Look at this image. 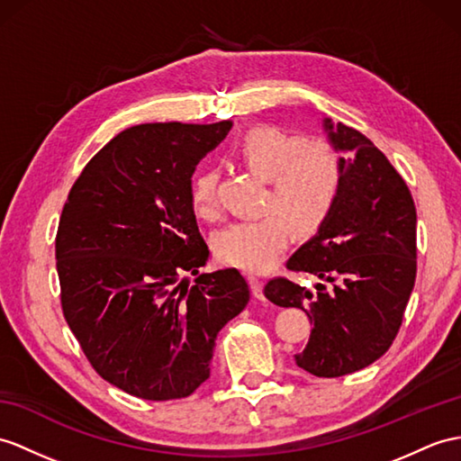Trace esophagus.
Masks as SVG:
<instances>
[{"mask_svg":"<svg viewBox=\"0 0 461 461\" xmlns=\"http://www.w3.org/2000/svg\"><path fill=\"white\" fill-rule=\"evenodd\" d=\"M249 282H250V287H252V295H254L256 299H264L262 279H260V277H256V276H250V277H249Z\"/></svg>","mask_w":461,"mask_h":461,"instance_id":"34e87169","label":"esophagus"}]
</instances>
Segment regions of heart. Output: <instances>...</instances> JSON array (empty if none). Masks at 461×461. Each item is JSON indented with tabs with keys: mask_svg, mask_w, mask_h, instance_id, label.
Here are the masks:
<instances>
[{
	"mask_svg": "<svg viewBox=\"0 0 461 461\" xmlns=\"http://www.w3.org/2000/svg\"><path fill=\"white\" fill-rule=\"evenodd\" d=\"M234 156L266 179V215L232 222L217 232L212 249L222 264L260 274L284 256L291 229L309 237L327 222L340 197L342 158L329 142L303 140L272 125L246 131L234 144ZM189 201L199 219H219L215 170H201L192 179Z\"/></svg>",
	"mask_w": 461,
	"mask_h": 461,
	"instance_id": "b5f03b06",
	"label": "heart"
}]
</instances>
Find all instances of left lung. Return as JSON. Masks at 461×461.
<instances>
[{
  "mask_svg": "<svg viewBox=\"0 0 461 461\" xmlns=\"http://www.w3.org/2000/svg\"><path fill=\"white\" fill-rule=\"evenodd\" d=\"M344 150L340 197L327 222L287 260V269L321 282L301 287L269 279L264 295L297 307L312 324L301 369L342 377L374 364L395 340L417 277V209L405 179L360 131L324 121Z\"/></svg>",
  "mask_w": 461,
  "mask_h": 461,
  "instance_id": "obj_1",
  "label": "left lung"
}]
</instances>
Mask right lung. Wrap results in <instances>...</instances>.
I'll return each instance as SVG.
<instances>
[{
  "instance_id": "1",
  "label": "right lung",
  "mask_w": 461,
  "mask_h": 461,
  "mask_svg": "<svg viewBox=\"0 0 461 461\" xmlns=\"http://www.w3.org/2000/svg\"><path fill=\"white\" fill-rule=\"evenodd\" d=\"M149 122L107 142L74 182L56 232L64 319L95 372L146 401L184 399L211 374L219 330L250 289L199 274L209 249L189 201L197 162L230 131Z\"/></svg>"
}]
</instances>
